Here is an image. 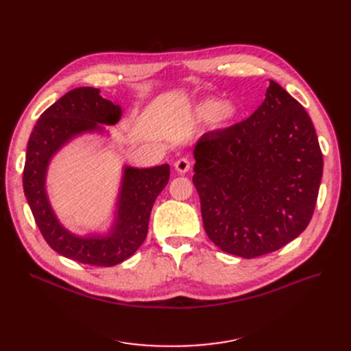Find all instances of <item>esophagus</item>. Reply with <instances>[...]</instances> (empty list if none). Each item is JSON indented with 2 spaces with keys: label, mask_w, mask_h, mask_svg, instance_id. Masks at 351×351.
<instances>
[{
  "label": "esophagus",
  "mask_w": 351,
  "mask_h": 351,
  "mask_svg": "<svg viewBox=\"0 0 351 351\" xmlns=\"http://www.w3.org/2000/svg\"><path fill=\"white\" fill-rule=\"evenodd\" d=\"M175 169L179 173H188L191 171V162L188 158H180L175 162Z\"/></svg>",
  "instance_id": "34e87169"
}]
</instances>
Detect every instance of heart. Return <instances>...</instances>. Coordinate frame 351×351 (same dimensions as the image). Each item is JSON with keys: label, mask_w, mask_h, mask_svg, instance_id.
I'll list each match as a JSON object with an SVG mask.
<instances>
[{"label": "heart", "mask_w": 351, "mask_h": 351, "mask_svg": "<svg viewBox=\"0 0 351 351\" xmlns=\"http://www.w3.org/2000/svg\"><path fill=\"white\" fill-rule=\"evenodd\" d=\"M239 110L232 104H222L217 99H206L196 106V117L202 121L213 119L217 125L225 126L236 121Z\"/></svg>", "instance_id": "heart-1"}]
</instances>
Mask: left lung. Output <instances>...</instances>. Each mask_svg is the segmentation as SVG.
I'll return each instance as SVG.
<instances>
[{
  "mask_svg": "<svg viewBox=\"0 0 351 351\" xmlns=\"http://www.w3.org/2000/svg\"><path fill=\"white\" fill-rule=\"evenodd\" d=\"M193 156L204 226L219 249L252 259L310 223L323 155L304 108L278 82L246 121L202 136Z\"/></svg>",
  "mask_w": 351,
  "mask_h": 351,
  "instance_id": "8db88e82",
  "label": "left lung"
}]
</instances>
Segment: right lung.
<instances>
[{
	"instance_id": "right-lung-1",
	"label": "right lung",
	"mask_w": 351,
	"mask_h": 351,
	"mask_svg": "<svg viewBox=\"0 0 351 351\" xmlns=\"http://www.w3.org/2000/svg\"><path fill=\"white\" fill-rule=\"evenodd\" d=\"M121 117V106L102 98L99 89L75 88L45 110L28 141L23 185L35 222L55 252L84 265L110 267L131 257L146 239L152 206L169 182L168 163L146 169L125 166L115 222L108 234L82 237L60 223L45 191L51 158L72 138L102 131L99 123L115 125Z\"/></svg>"
}]
</instances>
